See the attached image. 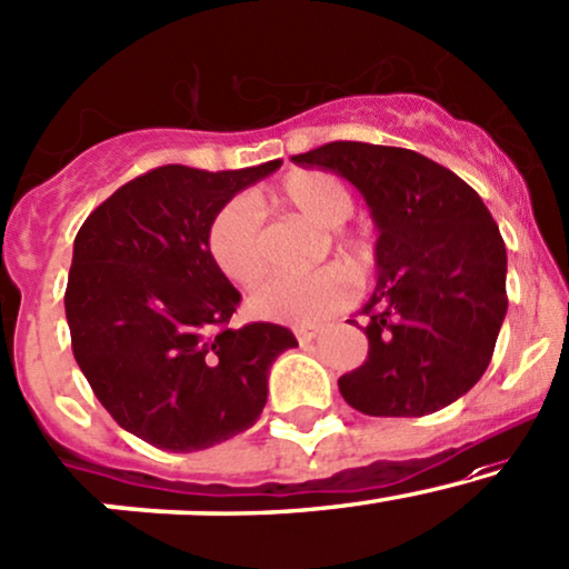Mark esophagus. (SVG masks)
I'll return each mask as SVG.
<instances>
[{
	"instance_id": "1",
	"label": "esophagus",
	"mask_w": 569,
	"mask_h": 569,
	"mask_svg": "<svg viewBox=\"0 0 569 569\" xmlns=\"http://www.w3.org/2000/svg\"><path fill=\"white\" fill-rule=\"evenodd\" d=\"M295 335L299 346H308V342H313L316 337L321 335V327H318V323H299V327H295Z\"/></svg>"
}]
</instances>
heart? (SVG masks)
Listing matches in <instances>:
<instances>
[{
	"label": "heart",
	"instance_id": "obj_1",
	"mask_svg": "<svg viewBox=\"0 0 569 569\" xmlns=\"http://www.w3.org/2000/svg\"><path fill=\"white\" fill-rule=\"evenodd\" d=\"M270 202L310 218L321 227H337L353 210V193L342 178L321 170H295L286 174ZM204 248L216 270L229 283L251 289L264 274V237L261 216L248 199L234 197L216 210L204 232ZM337 248L348 259L359 261L361 251L351 237L337 234ZM353 297L351 278L340 267H323L308 274H280L270 278L248 299V308L261 321L280 323H313L318 318L346 308Z\"/></svg>",
	"mask_w": 569,
	"mask_h": 569
}]
</instances>
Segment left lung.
Here are the masks:
<instances>
[{
    "instance_id": "1",
    "label": "left lung",
    "mask_w": 569,
    "mask_h": 569,
    "mask_svg": "<svg viewBox=\"0 0 569 569\" xmlns=\"http://www.w3.org/2000/svg\"><path fill=\"white\" fill-rule=\"evenodd\" d=\"M291 161L351 180L378 227V283L361 308L370 351L340 378L342 399L397 418L457 402L489 367L508 310L505 242L483 199L408 148L337 140Z\"/></svg>"
}]
</instances>
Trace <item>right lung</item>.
Here are the masks:
<instances>
[{
    "label": "right lung",
    "mask_w": 569,
    "mask_h": 569,
    "mask_svg": "<svg viewBox=\"0 0 569 569\" xmlns=\"http://www.w3.org/2000/svg\"><path fill=\"white\" fill-rule=\"evenodd\" d=\"M278 167H156L74 237L64 291L74 361L118 427L156 448L202 451L253 427L270 365L297 346L278 323L229 327L240 291L204 248L216 210Z\"/></svg>",
    "instance_id": "obj_1"
}]
</instances>
